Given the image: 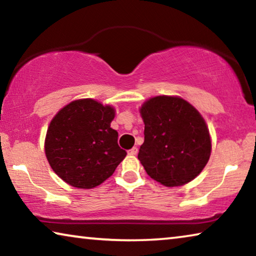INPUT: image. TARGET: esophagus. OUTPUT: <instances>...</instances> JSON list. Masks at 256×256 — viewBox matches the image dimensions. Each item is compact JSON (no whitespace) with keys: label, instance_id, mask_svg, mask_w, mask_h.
Instances as JSON below:
<instances>
[{"label":"esophagus","instance_id":"obj_1","mask_svg":"<svg viewBox=\"0 0 256 256\" xmlns=\"http://www.w3.org/2000/svg\"><path fill=\"white\" fill-rule=\"evenodd\" d=\"M128 154L130 156H136V154H138V148H136V146H133L132 149H130V150L128 151Z\"/></svg>","mask_w":256,"mask_h":256}]
</instances>
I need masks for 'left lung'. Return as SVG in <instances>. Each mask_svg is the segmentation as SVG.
I'll list each match as a JSON object with an SVG mask.
<instances>
[{
  "instance_id": "1",
  "label": "left lung",
  "mask_w": 256,
  "mask_h": 256,
  "mask_svg": "<svg viewBox=\"0 0 256 256\" xmlns=\"http://www.w3.org/2000/svg\"><path fill=\"white\" fill-rule=\"evenodd\" d=\"M144 142L138 158L151 178L168 188L188 183L206 167L211 138L204 120L183 98L157 96L140 108Z\"/></svg>"
}]
</instances>
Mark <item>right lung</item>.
I'll return each mask as SVG.
<instances>
[{
  "label": "right lung",
  "mask_w": 256,
  "mask_h": 256,
  "mask_svg": "<svg viewBox=\"0 0 256 256\" xmlns=\"http://www.w3.org/2000/svg\"><path fill=\"white\" fill-rule=\"evenodd\" d=\"M115 110L94 99L63 107L47 130L45 154L52 170L68 185L92 188L112 175L126 151L110 128Z\"/></svg>",
  "instance_id": "1"
}]
</instances>
